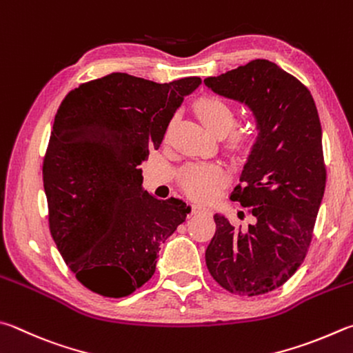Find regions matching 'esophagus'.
I'll return each mask as SVG.
<instances>
[{
  "mask_svg": "<svg viewBox=\"0 0 353 353\" xmlns=\"http://www.w3.org/2000/svg\"><path fill=\"white\" fill-rule=\"evenodd\" d=\"M205 211H210L207 207H203V205H201V203H194L193 205V213L196 214V213H205Z\"/></svg>",
  "mask_w": 353,
  "mask_h": 353,
  "instance_id": "obj_1",
  "label": "esophagus"
}]
</instances>
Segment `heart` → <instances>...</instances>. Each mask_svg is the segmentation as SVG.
Listing matches in <instances>:
<instances>
[{
	"label": "heart",
	"instance_id": "heart-1",
	"mask_svg": "<svg viewBox=\"0 0 353 353\" xmlns=\"http://www.w3.org/2000/svg\"><path fill=\"white\" fill-rule=\"evenodd\" d=\"M196 112L205 128L216 137L228 134V148L233 152H247L256 142V126L247 123L233 128L236 115L233 108L217 97L197 100ZM223 171L213 163H191L181 172V185L185 193L194 199L207 201L213 197L223 182Z\"/></svg>",
	"mask_w": 353,
	"mask_h": 353
}]
</instances>
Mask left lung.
<instances>
[{
    "label": "left lung",
    "instance_id": "8db88e82",
    "mask_svg": "<svg viewBox=\"0 0 353 353\" xmlns=\"http://www.w3.org/2000/svg\"><path fill=\"white\" fill-rule=\"evenodd\" d=\"M203 83L245 105L258 131L232 193L233 201L250 208L254 222L236 228L216 213L205 262L230 293L264 294L303 264L324 196L323 131L315 100L303 83L268 60H253Z\"/></svg>",
    "mask_w": 353,
    "mask_h": 353
}]
</instances>
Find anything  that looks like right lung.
Masks as SVG:
<instances>
[{
    "label": "right lung",
    "mask_w": 353,
    "mask_h": 353,
    "mask_svg": "<svg viewBox=\"0 0 353 353\" xmlns=\"http://www.w3.org/2000/svg\"><path fill=\"white\" fill-rule=\"evenodd\" d=\"M199 77L156 83L112 72L70 91L57 111L43 163L50 234L75 278L108 298L131 294L156 272L160 245L190 205L142 190V168Z\"/></svg>",
    "instance_id": "obj_1"
}]
</instances>
